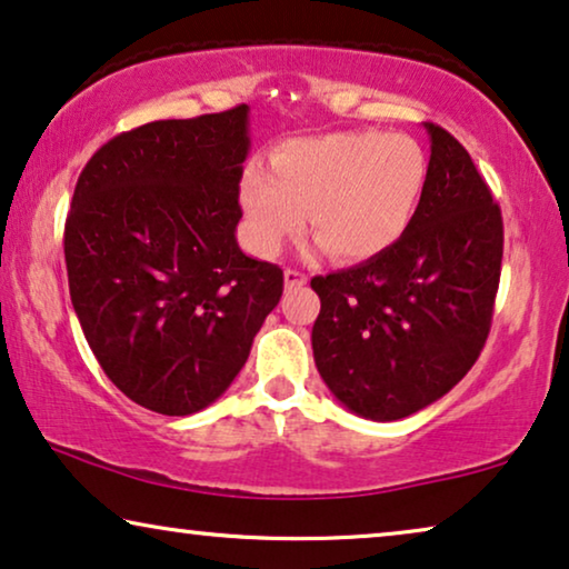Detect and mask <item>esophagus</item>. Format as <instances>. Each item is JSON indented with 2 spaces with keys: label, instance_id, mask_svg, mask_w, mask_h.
<instances>
[{
  "label": "esophagus",
  "instance_id": "34e87169",
  "mask_svg": "<svg viewBox=\"0 0 569 569\" xmlns=\"http://www.w3.org/2000/svg\"><path fill=\"white\" fill-rule=\"evenodd\" d=\"M308 282V277L298 269H284V287L287 290H295V287H302Z\"/></svg>",
  "mask_w": 569,
  "mask_h": 569
}]
</instances>
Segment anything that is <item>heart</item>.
Masks as SVG:
<instances>
[{
	"mask_svg": "<svg viewBox=\"0 0 569 569\" xmlns=\"http://www.w3.org/2000/svg\"><path fill=\"white\" fill-rule=\"evenodd\" d=\"M271 168L251 166L240 178L246 232L261 256H274L308 217L333 259H372L403 236L427 183L422 147L380 131L295 139Z\"/></svg>",
	"mask_w": 569,
	"mask_h": 569,
	"instance_id": "b5f03b06",
	"label": "heart"
}]
</instances>
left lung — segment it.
<instances>
[{"label": "left lung", "mask_w": 569, "mask_h": 569, "mask_svg": "<svg viewBox=\"0 0 569 569\" xmlns=\"http://www.w3.org/2000/svg\"><path fill=\"white\" fill-rule=\"evenodd\" d=\"M430 166L409 228L383 253L313 277V357L333 399L393 422L430 407L485 347L502 263V214L456 137L425 123Z\"/></svg>", "instance_id": "obj_1"}]
</instances>
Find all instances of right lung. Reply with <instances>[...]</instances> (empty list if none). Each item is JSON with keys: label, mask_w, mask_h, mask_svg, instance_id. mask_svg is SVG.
Returning a JSON list of instances; mask_svg holds the SVG:
<instances>
[{"label": "right lung", "mask_w": 569, "mask_h": 569, "mask_svg": "<svg viewBox=\"0 0 569 569\" xmlns=\"http://www.w3.org/2000/svg\"><path fill=\"white\" fill-rule=\"evenodd\" d=\"M248 111L123 131L77 178L64 228L74 313L113 386L158 415L220 399L282 298V269L236 240Z\"/></svg>", "instance_id": "right-lung-1"}]
</instances>
